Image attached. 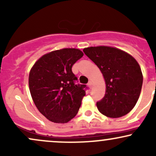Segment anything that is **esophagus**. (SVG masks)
I'll return each instance as SVG.
<instances>
[{
    "label": "esophagus",
    "instance_id": "obj_1",
    "mask_svg": "<svg viewBox=\"0 0 156 156\" xmlns=\"http://www.w3.org/2000/svg\"><path fill=\"white\" fill-rule=\"evenodd\" d=\"M88 87H89V88H92V82L91 81V80H89V83H88Z\"/></svg>",
    "mask_w": 156,
    "mask_h": 156
}]
</instances>
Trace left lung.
Listing matches in <instances>:
<instances>
[{"label": "left lung", "instance_id": "left-lung-1", "mask_svg": "<svg viewBox=\"0 0 156 156\" xmlns=\"http://www.w3.org/2000/svg\"><path fill=\"white\" fill-rule=\"evenodd\" d=\"M84 53L98 66L105 82V94L97 107L111 118L128 114L139 100L143 76L137 61L124 51L109 46L86 48Z\"/></svg>", "mask_w": 156, "mask_h": 156}]
</instances>
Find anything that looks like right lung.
Returning a JSON list of instances; mask_svg holds the SVG:
<instances>
[{"label": "right lung", "mask_w": 156, "mask_h": 156, "mask_svg": "<svg viewBox=\"0 0 156 156\" xmlns=\"http://www.w3.org/2000/svg\"><path fill=\"white\" fill-rule=\"evenodd\" d=\"M83 55L76 48L50 52L31 67L28 85L34 103L48 120L67 123L79 110L86 93L85 85H76L72 67Z\"/></svg>", "instance_id": "add662e5"}]
</instances>
